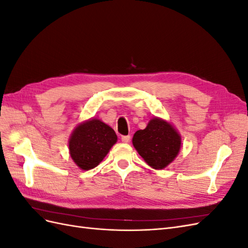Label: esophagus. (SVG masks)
I'll return each mask as SVG.
<instances>
[{
    "mask_svg": "<svg viewBox=\"0 0 248 248\" xmlns=\"http://www.w3.org/2000/svg\"><path fill=\"white\" fill-rule=\"evenodd\" d=\"M122 141L123 142H129L130 141V136H125V137H122Z\"/></svg>",
    "mask_w": 248,
    "mask_h": 248,
    "instance_id": "34e87169",
    "label": "esophagus"
}]
</instances>
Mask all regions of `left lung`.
<instances>
[{"instance_id": "1", "label": "left lung", "mask_w": 248, "mask_h": 248, "mask_svg": "<svg viewBox=\"0 0 248 248\" xmlns=\"http://www.w3.org/2000/svg\"><path fill=\"white\" fill-rule=\"evenodd\" d=\"M132 145L148 166L154 170H163L178 156L182 139L167 120L154 117L145 129L134 133Z\"/></svg>"}]
</instances>
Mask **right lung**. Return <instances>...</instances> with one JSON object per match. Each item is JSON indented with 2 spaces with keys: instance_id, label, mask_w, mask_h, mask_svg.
<instances>
[{
  "instance_id": "right-lung-1",
  "label": "right lung",
  "mask_w": 248,
  "mask_h": 248,
  "mask_svg": "<svg viewBox=\"0 0 248 248\" xmlns=\"http://www.w3.org/2000/svg\"><path fill=\"white\" fill-rule=\"evenodd\" d=\"M118 140L110 126L91 118L78 124L69 138V154L82 170H92L103 160Z\"/></svg>"
}]
</instances>
